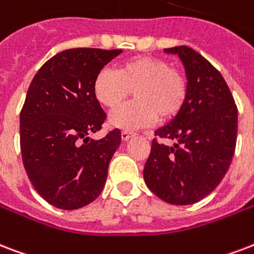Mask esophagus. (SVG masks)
Returning a JSON list of instances; mask_svg holds the SVG:
<instances>
[{
	"instance_id": "esophagus-1",
	"label": "esophagus",
	"mask_w": 254,
	"mask_h": 254,
	"mask_svg": "<svg viewBox=\"0 0 254 254\" xmlns=\"http://www.w3.org/2000/svg\"><path fill=\"white\" fill-rule=\"evenodd\" d=\"M134 135H135L134 131H130V130H123V133H121V137H123L124 141L130 140L131 137H134Z\"/></svg>"
}]
</instances>
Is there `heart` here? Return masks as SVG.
I'll return each mask as SVG.
<instances>
[{
  "label": "heart",
  "instance_id": "b5f03b06",
  "mask_svg": "<svg viewBox=\"0 0 254 254\" xmlns=\"http://www.w3.org/2000/svg\"><path fill=\"white\" fill-rule=\"evenodd\" d=\"M131 90L135 101L110 114L109 123L113 127L134 130L152 125L157 119H173L187 98V81L164 60L150 56L127 60L117 71L102 67L93 81L96 100L108 109L123 104Z\"/></svg>",
  "mask_w": 254,
  "mask_h": 254
}]
</instances>
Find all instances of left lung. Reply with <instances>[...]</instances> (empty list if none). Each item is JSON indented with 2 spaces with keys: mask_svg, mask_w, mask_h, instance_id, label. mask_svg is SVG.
Listing matches in <instances>:
<instances>
[{
  "mask_svg": "<svg viewBox=\"0 0 254 254\" xmlns=\"http://www.w3.org/2000/svg\"><path fill=\"white\" fill-rule=\"evenodd\" d=\"M177 54L187 73V98L177 116L154 131L144 168L146 187L165 202L190 205L221 183L237 140V106L221 73L188 46L165 49Z\"/></svg>",
  "mask_w": 254,
  "mask_h": 254,
  "instance_id": "1",
  "label": "left lung"
}]
</instances>
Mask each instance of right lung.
Segmentation results:
<instances>
[{"label": "right lung", "mask_w": 254, "mask_h": 254, "mask_svg": "<svg viewBox=\"0 0 254 254\" xmlns=\"http://www.w3.org/2000/svg\"><path fill=\"white\" fill-rule=\"evenodd\" d=\"M120 53L121 49L64 50L40 67L29 86L19 114L22 162L37 193L56 208H82L105 187L121 130L113 129L101 140L89 138L106 120L93 81Z\"/></svg>", "instance_id": "add662e5"}]
</instances>
